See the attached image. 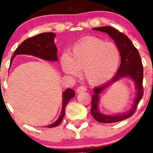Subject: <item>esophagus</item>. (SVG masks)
I'll return each instance as SVG.
<instances>
[{
	"label": "esophagus",
	"instance_id": "34e87169",
	"mask_svg": "<svg viewBox=\"0 0 153 153\" xmlns=\"http://www.w3.org/2000/svg\"><path fill=\"white\" fill-rule=\"evenodd\" d=\"M85 91H86V88L84 87V86H80L76 89V92L78 93H82V92H85Z\"/></svg>",
	"mask_w": 153,
	"mask_h": 153
}]
</instances>
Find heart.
Returning a JSON list of instances; mask_svg holds the SVG:
<instances>
[{"label": "heart", "instance_id": "b5f03b06", "mask_svg": "<svg viewBox=\"0 0 153 153\" xmlns=\"http://www.w3.org/2000/svg\"><path fill=\"white\" fill-rule=\"evenodd\" d=\"M120 60L118 47L97 37H87L71 48L70 56L60 57V68L65 74L76 77L79 70L90 84L105 83L116 72Z\"/></svg>", "mask_w": 153, "mask_h": 153}]
</instances>
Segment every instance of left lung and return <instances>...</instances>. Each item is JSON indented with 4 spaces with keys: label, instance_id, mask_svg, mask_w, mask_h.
<instances>
[{
    "label": "left lung",
    "instance_id": "1",
    "mask_svg": "<svg viewBox=\"0 0 153 153\" xmlns=\"http://www.w3.org/2000/svg\"><path fill=\"white\" fill-rule=\"evenodd\" d=\"M93 30L105 33L114 39L120 53L121 63L116 74L109 81L100 86L94 88L92 97L91 113L93 118L99 123H111L123 120L131 117L135 112L138 104L143 95V68L139 53L131 41L124 33H120L111 26H102L93 28ZM123 78H129L135 83L136 96L132 108L124 114L108 115L102 114L99 109L100 95L106 87Z\"/></svg>",
    "mask_w": 153,
    "mask_h": 153
}]
</instances>
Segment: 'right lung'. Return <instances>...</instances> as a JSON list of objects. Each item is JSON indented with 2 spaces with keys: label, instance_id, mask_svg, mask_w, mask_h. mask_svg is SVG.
Returning <instances> with one entry per match:
<instances>
[{
  "label": "right lung",
  "instance_id": "obj_1",
  "mask_svg": "<svg viewBox=\"0 0 153 153\" xmlns=\"http://www.w3.org/2000/svg\"><path fill=\"white\" fill-rule=\"evenodd\" d=\"M56 34L53 33H43L26 39L15 50L11 58L10 65L17 55H30L48 61H58L57 47L54 42ZM74 90L68 88L62 93L61 112L58 118L46 127H54L61 122L65 114V107L71 99L74 97Z\"/></svg>",
  "mask_w": 153,
  "mask_h": 153
}]
</instances>
